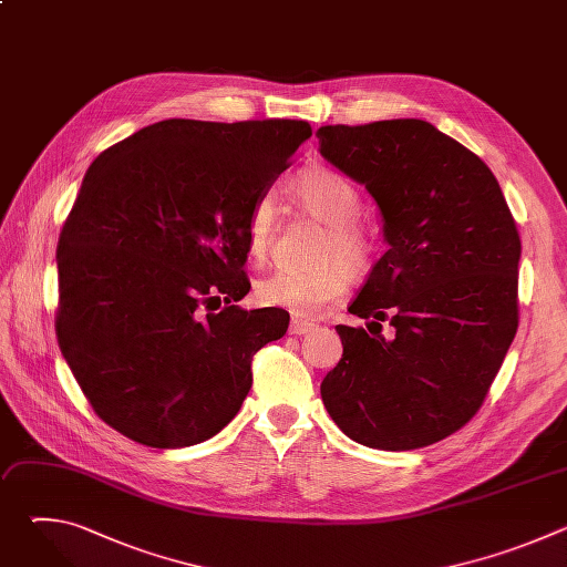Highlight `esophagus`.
Here are the masks:
<instances>
[{"label":"esophagus","mask_w":567,"mask_h":567,"mask_svg":"<svg viewBox=\"0 0 567 567\" xmlns=\"http://www.w3.org/2000/svg\"><path fill=\"white\" fill-rule=\"evenodd\" d=\"M313 328H316V326H313L311 320H305V318L293 316V318H291V322H289V334H296V337H300V334H309Z\"/></svg>","instance_id":"1"}]
</instances>
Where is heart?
<instances>
[{
  "mask_svg": "<svg viewBox=\"0 0 567 567\" xmlns=\"http://www.w3.org/2000/svg\"><path fill=\"white\" fill-rule=\"evenodd\" d=\"M296 204L313 219L326 224L318 239L313 267L278 269L256 287L258 300L269 307H285L298 316H309L339 300L354 278H363L377 258V237L359 221L363 202L359 188L341 173L316 166L302 171L293 184ZM278 226L276 202L269 193L254 199L245 235L254 260L262 262L271 249Z\"/></svg>",
  "mask_w": 567,
  "mask_h": 567,
  "instance_id": "1",
  "label": "heart"
}]
</instances>
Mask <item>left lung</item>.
<instances>
[{"mask_svg": "<svg viewBox=\"0 0 567 567\" xmlns=\"http://www.w3.org/2000/svg\"><path fill=\"white\" fill-rule=\"evenodd\" d=\"M316 138L374 197L390 245L348 307L379 332L337 326L343 357L322 403L363 446L435 444L480 411L516 337L514 215L487 164L426 121L322 125ZM381 319L395 328L388 342Z\"/></svg>", "mask_w": 567, "mask_h": 567, "instance_id": "obj_1", "label": "left lung"}]
</instances>
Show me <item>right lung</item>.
<instances>
[{
  "label": "right lung",
  "mask_w": 567,
  "mask_h": 567,
  "mask_svg": "<svg viewBox=\"0 0 567 567\" xmlns=\"http://www.w3.org/2000/svg\"><path fill=\"white\" fill-rule=\"evenodd\" d=\"M309 136L291 118H168L94 158L58 241L55 334L121 435L193 446L237 415L254 354L289 326L230 305L251 289L247 213Z\"/></svg>",
  "instance_id": "add662e5"
}]
</instances>
